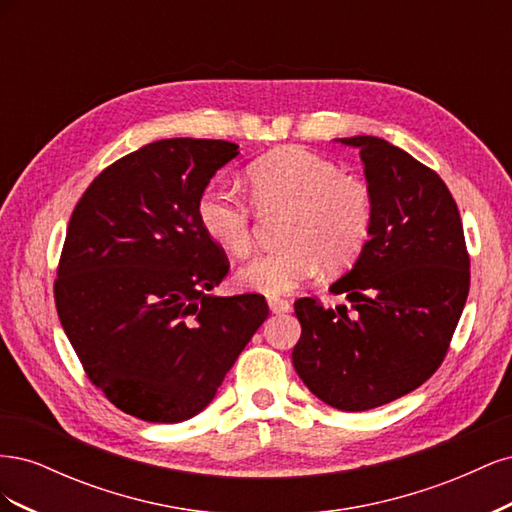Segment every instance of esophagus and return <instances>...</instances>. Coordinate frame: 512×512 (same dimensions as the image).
I'll list each match as a JSON object with an SVG mask.
<instances>
[{"label":"esophagus","instance_id":"esophagus-1","mask_svg":"<svg viewBox=\"0 0 512 512\" xmlns=\"http://www.w3.org/2000/svg\"><path fill=\"white\" fill-rule=\"evenodd\" d=\"M267 303H269L273 314H284V312H288V309H290V301L280 299V297H269Z\"/></svg>","mask_w":512,"mask_h":512}]
</instances>
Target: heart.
Listing matches in <instances>:
<instances>
[{"instance_id":"1","label":"heart","mask_w":512,"mask_h":512,"mask_svg":"<svg viewBox=\"0 0 512 512\" xmlns=\"http://www.w3.org/2000/svg\"><path fill=\"white\" fill-rule=\"evenodd\" d=\"M247 185L256 209H288L286 247L245 262L235 275L239 288L280 297L312 280L320 265L346 269L365 250L374 226V194L335 162L301 147L277 149L250 164ZM196 218L224 252L243 256L252 250V207L235 190L207 185L198 196Z\"/></svg>"}]
</instances>
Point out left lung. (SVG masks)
I'll return each instance as SVG.
<instances>
[{
    "mask_svg": "<svg viewBox=\"0 0 512 512\" xmlns=\"http://www.w3.org/2000/svg\"><path fill=\"white\" fill-rule=\"evenodd\" d=\"M361 149L374 194L371 239L331 286L346 305L294 301L299 378L324 404L363 412L429 380L451 346L470 290V254L453 194L436 170L376 136L339 138Z\"/></svg>",
    "mask_w": 512,
    "mask_h": 512,
    "instance_id": "obj_1",
    "label": "left lung"
}]
</instances>
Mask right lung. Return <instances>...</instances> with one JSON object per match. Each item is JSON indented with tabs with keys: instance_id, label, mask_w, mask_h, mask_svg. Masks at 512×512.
<instances>
[{
	"instance_id": "right-lung-1",
	"label": "right lung",
	"mask_w": 512,
	"mask_h": 512,
	"mask_svg": "<svg viewBox=\"0 0 512 512\" xmlns=\"http://www.w3.org/2000/svg\"><path fill=\"white\" fill-rule=\"evenodd\" d=\"M239 145L164 138L106 166L76 203L55 305L91 384L149 423L205 410L269 316L262 294H209L230 262L196 218Z\"/></svg>"
}]
</instances>
